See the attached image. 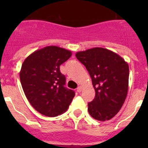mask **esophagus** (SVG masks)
Segmentation results:
<instances>
[{
	"mask_svg": "<svg viewBox=\"0 0 148 148\" xmlns=\"http://www.w3.org/2000/svg\"><path fill=\"white\" fill-rule=\"evenodd\" d=\"M82 86H78V87H77V92H79V93H80V92H82Z\"/></svg>",
	"mask_w": 148,
	"mask_h": 148,
	"instance_id": "34e87169",
	"label": "esophagus"
}]
</instances>
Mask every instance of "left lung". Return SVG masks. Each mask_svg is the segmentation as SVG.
Instances as JSON below:
<instances>
[{"label":"left lung","mask_w":148,"mask_h":148,"mask_svg":"<svg viewBox=\"0 0 148 148\" xmlns=\"http://www.w3.org/2000/svg\"><path fill=\"white\" fill-rule=\"evenodd\" d=\"M86 67L95 90V99L88 103V112L94 119L109 120L122 108L127 97L129 66L117 53L95 47L76 53Z\"/></svg>","instance_id":"8db88e82"}]
</instances>
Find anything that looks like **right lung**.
Returning a JSON list of instances; mask_svg holds the SVG:
<instances>
[{
    "label": "right lung",
    "mask_w": 148,
    "mask_h": 148,
    "mask_svg": "<svg viewBox=\"0 0 148 148\" xmlns=\"http://www.w3.org/2000/svg\"><path fill=\"white\" fill-rule=\"evenodd\" d=\"M71 51L49 46L33 52L20 71L22 88L28 102L36 111L47 117L66 112L75 93L64 86L66 77L60 65L71 56Z\"/></svg>",
    "instance_id": "1"
}]
</instances>
